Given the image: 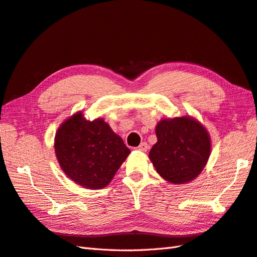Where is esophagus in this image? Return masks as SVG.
I'll list each match as a JSON object with an SVG mask.
<instances>
[{"mask_svg":"<svg viewBox=\"0 0 257 257\" xmlns=\"http://www.w3.org/2000/svg\"><path fill=\"white\" fill-rule=\"evenodd\" d=\"M148 149H149V145H148V143H146V142H142L137 148V150L140 151V152H146V151H148Z\"/></svg>","mask_w":257,"mask_h":257,"instance_id":"obj_1","label":"esophagus"}]
</instances>
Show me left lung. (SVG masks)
Returning <instances> with one entry per match:
<instances>
[{"label": "left lung", "instance_id": "left-lung-1", "mask_svg": "<svg viewBox=\"0 0 257 257\" xmlns=\"http://www.w3.org/2000/svg\"><path fill=\"white\" fill-rule=\"evenodd\" d=\"M156 137L150 159L161 178L172 184H184L202 171L211 143L199 121L188 116L163 119L156 126Z\"/></svg>", "mask_w": 257, "mask_h": 257}]
</instances>
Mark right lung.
Masks as SVG:
<instances>
[{
	"label": "right lung",
	"instance_id": "add662e5",
	"mask_svg": "<svg viewBox=\"0 0 257 257\" xmlns=\"http://www.w3.org/2000/svg\"><path fill=\"white\" fill-rule=\"evenodd\" d=\"M55 151L68 177L87 188L105 187L130 150L103 119L86 120L77 113L58 129Z\"/></svg>",
	"mask_w": 257,
	"mask_h": 257
}]
</instances>
